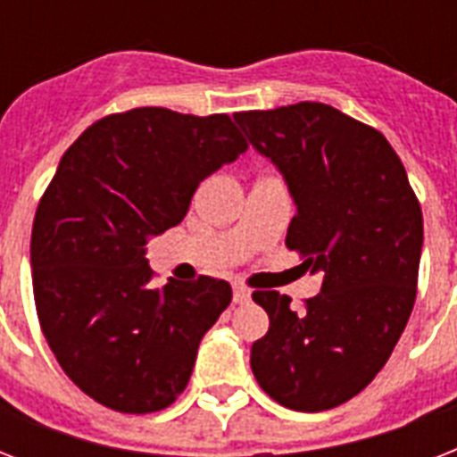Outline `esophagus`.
<instances>
[{"label": "esophagus", "instance_id": "34e87169", "mask_svg": "<svg viewBox=\"0 0 457 457\" xmlns=\"http://www.w3.org/2000/svg\"><path fill=\"white\" fill-rule=\"evenodd\" d=\"M232 299H235V303H246V301L251 299V292L246 289V287H235V294H232Z\"/></svg>", "mask_w": 457, "mask_h": 457}]
</instances>
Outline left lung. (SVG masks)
<instances>
[{
	"mask_svg": "<svg viewBox=\"0 0 457 457\" xmlns=\"http://www.w3.org/2000/svg\"><path fill=\"white\" fill-rule=\"evenodd\" d=\"M235 118L296 201L287 249L325 272L303 311L287 294L253 292L270 327L251 346V370L279 405L329 411L375 379L403 334L418 294L422 208L382 132L334 106L299 102Z\"/></svg>",
	"mask_w": 457,
	"mask_h": 457,
	"instance_id": "8db88e82",
	"label": "left lung"
}]
</instances>
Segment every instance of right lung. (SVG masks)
<instances>
[{"mask_svg":"<svg viewBox=\"0 0 457 457\" xmlns=\"http://www.w3.org/2000/svg\"><path fill=\"white\" fill-rule=\"evenodd\" d=\"M246 149L228 113L142 106L92 123L61 158L32 220V294L52 353L96 403L146 415L185 391L232 287L201 275L154 289L146 237Z\"/></svg>","mask_w":457,"mask_h":457,"instance_id":"add662e5","label":"right lung"}]
</instances>
